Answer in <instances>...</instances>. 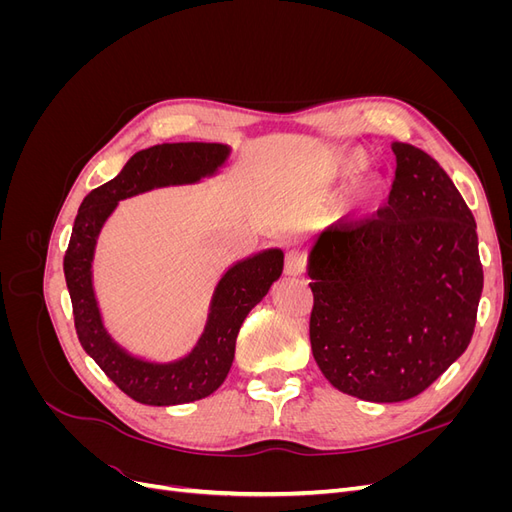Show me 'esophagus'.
Listing matches in <instances>:
<instances>
[{"label": "esophagus", "mask_w": 512, "mask_h": 512, "mask_svg": "<svg viewBox=\"0 0 512 512\" xmlns=\"http://www.w3.org/2000/svg\"><path fill=\"white\" fill-rule=\"evenodd\" d=\"M305 265H307V258L297 250H290L284 260V273L290 277H301L305 273Z\"/></svg>", "instance_id": "34e87169"}]
</instances>
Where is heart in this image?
<instances>
[{"label": "heart", "mask_w": 512, "mask_h": 512, "mask_svg": "<svg viewBox=\"0 0 512 512\" xmlns=\"http://www.w3.org/2000/svg\"><path fill=\"white\" fill-rule=\"evenodd\" d=\"M369 166V156L363 149H339L333 153V158L329 162V179L333 183L352 179ZM380 198V185L371 179H365L361 183L354 185V190L346 196L342 211L344 218L348 220H361L371 209L376 207Z\"/></svg>", "instance_id": "1"}]
</instances>
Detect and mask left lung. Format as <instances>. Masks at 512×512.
Listing matches in <instances>:
<instances>
[{
    "instance_id": "8db88e82",
    "label": "left lung",
    "mask_w": 512,
    "mask_h": 512,
    "mask_svg": "<svg viewBox=\"0 0 512 512\" xmlns=\"http://www.w3.org/2000/svg\"><path fill=\"white\" fill-rule=\"evenodd\" d=\"M391 149L389 203L320 232L307 256L314 359L337 391L376 404L423 393L466 352L483 292L466 200L429 153Z\"/></svg>"
}]
</instances>
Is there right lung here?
Returning a JSON list of instances; mask_svg holds the SVG:
<instances>
[{
    "mask_svg": "<svg viewBox=\"0 0 512 512\" xmlns=\"http://www.w3.org/2000/svg\"><path fill=\"white\" fill-rule=\"evenodd\" d=\"M228 156L230 147L222 143H164L138 151L115 179L85 196L74 220L64 256V275L76 335L104 374L138 404H190L220 389L235 359L241 324L269 292L271 284L280 280L284 252L271 247L235 262L215 286L205 331L192 352L170 363H151L123 350L104 329L91 280L98 235L119 200L153 188L213 177Z\"/></svg>",
    "mask_w": 512,
    "mask_h": 512,
    "instance_id": "1",
    "label": "right lung"
}]
</instances>
